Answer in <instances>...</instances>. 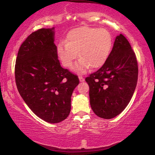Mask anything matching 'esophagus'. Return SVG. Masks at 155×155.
I'll use <instances>...</instances> for the list:
<instances>
[{
  "label": "esophagus",
  "mask_w": 155,
  "mask_h": 155,
  "mask_svg": "<svg viewBox=\"0 0 155 155\" xmlns=\"http://www.w3.org/2000/svg\"><path fill=\"white\" fill-rule=\"evenodd\" d=\"M78 78H79L80 82H83V81H85V78H84L83 76H79V77H78Z\"/></svg>",
  "instance_id": "esophagus-1"
}]
</instances>
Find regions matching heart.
Instances as JSON below:
<instances>
[{
  "instance_id": "b5f03b06",
  "label": "heart",
  "mask_w": 155,
  "mask_h": 155,
  "mask_svg": "<svg viewBox=\"0 0 155 155\" xmlns=\"http://www.w3.org/2000/svg\"><path fill=\"white\" fill-rule=\"evenodd\" d=\"M112 46L111 35L105 28L82 27L68 33L65 41H59L57 52L62 64L70 68L77 58L73 70L83 74L91 66L103 65L109 57Z\"/></svg>"
}]
</instances>
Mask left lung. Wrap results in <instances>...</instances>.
Here are the masks:
<instances>
[{
	"mask_svg": "<svg viewBox=\"0 0 155 155\" xmlns=\"http://www.w3.org/2000/svg\"><path fill=\"white\" fill-rule=\"evenodd\" d=\"M137 78L135 52L127 39L120 34L103 66L85 78L94 114L104 119L121 114L134 94Z\"/></svg>",
	"mask_w": 155,
	"mask_h": 155,
	"instance_id": "left-lung-1",
	"label": "left lung"
}]
</instances>
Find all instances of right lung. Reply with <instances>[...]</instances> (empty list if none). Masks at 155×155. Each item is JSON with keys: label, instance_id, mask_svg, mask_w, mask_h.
<instances>
[{"label": "right lung", "instance_id": "obj_1", "mask_svg": "<svg viewBox=\"0 0 155 155\" xmlns=\"http://www.w3.org/2000/svg\"><path fill=\"white\" fill-rule=\"evenodd\" d=\"M54 36V27L31 33L20 47L15 65L20 96L37 116L52 124L69 115L79 83L77 75L60 65Z\"/></svg>", "mask_w": 155, "mask_h": 155}]
</instances>
